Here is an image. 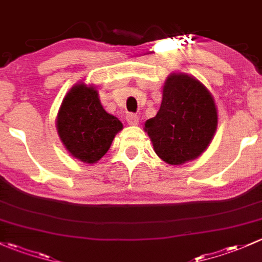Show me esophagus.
<instances>
[{
  "instance_id": "esophagus-1",
  "label": "esophagus",
  "mask_w": 262,
  "mask_h": 262,
  "mask_svg": "<svg viewBox=\"0 0 262 262\" xmlns=\"http://www.w3.org/2000/svg\"><path fill=\"white\" fill-rule=\"evenodd\" d=\"M126 121H127V123L130 126H136L139 123V116L135 115V113H128L126 116Z\"/></svg>"
}]
</instances>
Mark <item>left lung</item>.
Wrapping results in <instances>:
<instances>
[{
    "label": "left lung",
    "instance_id": "8db88e82",
    "mask_svg": "<svg viewBox=\"0 0 262 262\" xmlns=\"http://www.w3.org/2000/svg\"><path fill=\"white\" fill-rule=\"evenodd\" d=\"M218 115L209 91L194 77L172 73L163 87V101L145 131L159 158L182 165L206 151L217 130Z\"/></svg>",
    "mask_w": 262,
    "mask_h": 262
}]
</instances>
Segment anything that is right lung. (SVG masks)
<instances>
[{"label":"right lung","instance_id":"obj_1","mask_svg":"<svg viewBox=\"0 0 262 262\" xmlns=\"http://www.w3.org/2000/svg\"><path fill=\"white\" fill-rule=\"evenodd\" d=\"M122 123L104 111L93 85L75 84L64 97L56 130L66 149L78 160L97 163L111 146Z\"/></svg>","mask_w":262,"mask_h":262}]
</instances>
